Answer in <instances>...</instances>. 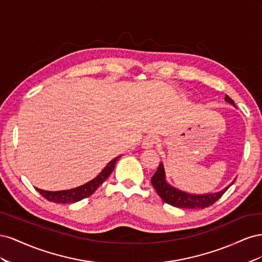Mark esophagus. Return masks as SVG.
<instances>
[{
	"label": "esophagus",
	"instance_id": "esophagus-1",
	"mask_svg": "<svg viewBox=\"0 0 262 262\" xmlns=\"http://www.w3.org/2000/svg\"><path fill=\"white\" fill-rule=\"evenodd\" d=\"M157 143H158L157 136H153V134H150V136H147L143 140V143H142V146H143L144 148H150V147H154Z\"/></svg>",
	"mask_w": 262,
	"mask_h": 262
}]
</instances>
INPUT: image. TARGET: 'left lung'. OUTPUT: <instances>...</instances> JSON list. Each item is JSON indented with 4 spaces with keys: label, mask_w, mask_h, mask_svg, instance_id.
I'll list each match as a JSON object with an SVG mask.
<instances>
[{
    "label": "left lung",
    "mask_w": 262,
    "mask_h": 262,
    "mask_svg": "<svg viewBox=\"0 0 262 262\" xmlns=\"http://www.w3.org/2000/svg\"><path fill=\"white\" fill-rule=\"evenodd\" d=\"M225 100L229 104L235 106L234 100L225 95ZM235 181V180H234ZM233 181V182H234ZM153 187L155 188L157 194L162 198V200L166 203H168L172 207L180 208V209H204L212 205L214 202H216L225 193L226 190L233 185H228L223 190H221L215 193H205V194H192L182 191L175 187L170 186L166 181L165 169L163 163H160L158 168L155 171L154 176L150 179Z\"/></svg>",
    "instance_id": "left-lung-1"
}]
</instances>
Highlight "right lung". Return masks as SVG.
Masks as SVG:
<instances>
[{"label": "right lung", "instance_id": "add662e5", "mask_svg": "<svg viewBox=\"0 0 262 262\" xmlns=\"http://www.w3.org/2000/svg\"><path fill=\"white\" fill-rule=\"evenodd\" d=\"M119 157L120 156H117L113 161H110L107 164L106 167L99 172V175L97 177H95L91 181L86 182V184L83 186L76 187L74 189H69V190H60V191H47V190L38 189V188H36V190L43 198H46L47 200L51 202L75 203L77 201H81L82 199H85V198L90 196L91 194H93L95 191H96L97 188L110 176V173L113 172Z\"/></svg>", "mask_w": 262, "mask_h": 262}]
</instances>
